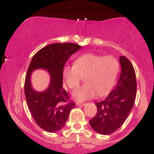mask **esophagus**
<instances>
[{"mask_svg": "<svg viewBox=\"0 0 154 154\" xmlns=\"http://www.w3.org/2000/svg\"><path fill=\"white\" fill-rule=\"evenodd\" d=\"M86 103H80V102H76V105L77 106H84Z\"/></svg>", "mask_w": 154, "mask_h": 154, "instance_id": "34e87169", "label": "esophagus"}]
</instances>
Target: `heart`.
Wrapping results in <instances>:
<instances>
[{"label":"heart","instance_id":"b5f03b06","mask_svg":"<svg viewBox=\"0 0 154 154\" xmlns=\"http://www.w3.org/2000/svg\"><path fill=\"white\" fill-rule=\"evenodd\" d=\"M120 70L116 58L103 57L95 54H86L77 58L74 65L65 66L62 70L63 79L69 88L74 90L79 87L82 77L84 84L72 93L79 101L106 95L112 90Z\"/></svg>","mask_w":154,"mask_h":154}]
</instances>
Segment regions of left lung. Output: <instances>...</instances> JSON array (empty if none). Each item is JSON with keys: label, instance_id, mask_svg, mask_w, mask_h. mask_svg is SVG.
<instances>
[{"label": "left lung", "instance_id": "8db88e82", "mask_svg": "<svg viewBox=\"0 0 154 154\" xmlns=\"http://www.w3.org/2000/svg\"><path fill=\"white\" fill-rule=\"evenodd\" d=\"M119 60L121 73L117 86L104 100L95 103L97 113L90 120L92 129L102 135L110 134L123 125L136 98L137 81L133 65L123 56Z\"/></svg>", "mask_w": 154, "mask_h": 154}]
</instances>
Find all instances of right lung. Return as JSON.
<instances>
[{
  "label": "right lung",
  "instance_id": "1",
  "mask_svg": "<svg viewBox=\"0 0 154 154\" xmlns=\"http://www.w3.org/2000/svg\"><path fill=\"white\" fill-rule=\"evenodd\" d=\"M81 48L75 43H54L40 49L31 59L25 80V95L33 118L46 131L54 133L62 129L75 106L62 87V70L69 57ZM38 69L51 75L49 87L42 92L34 90L30 82L31 72Z\"/></svg>",
  "mask_w": 154,
  "mask_h": 154
}]
</instances>
